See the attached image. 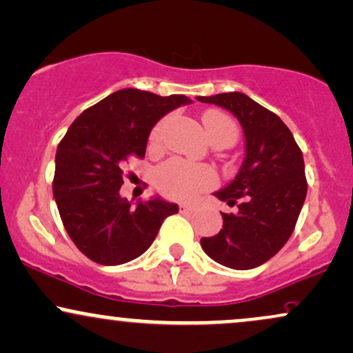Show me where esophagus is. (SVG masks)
<instances>
[{"instance_id": "obj_1", "label": "esophagus", "mask_w": 353, "mask_h": 353, "mask_svg": "<svg viewBox=\"0 0 353 353\" xmlns=\"http://www.w3.org/2000/svg\"><path fill=\"white\" fill-rule=\"evenodd\" d=\"M179 207H181V210H182V212H194V210H197V209H199V203L181 202V203H179Z\"/></svg>"}]
</instances>
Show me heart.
Listing matches in <instances>:
<instances>
[{
  "label": "heart",
  "mask_w": 353,
  "mask_h": 353,
  "mask_svg": "<svg viewBox=\"0 0 353 353\" xmlns=\"http://www.w3.org/2000/svg\"><path fill=\"white\" fill-rule=\"evenodd\" d=\"M202 125L205 130V134L209 139L223 138L235 139L236 126L230 117L222 112H205L202 114ZM163 123L154 126L151 133V143H158ZM158 188L161 192L168 197L179 199V201H190L195 195L202 190L210 189L215 184L217 177L210 168L201 164H190L188 161H182L179 158H172L161 165L156 174Z\"/></svg>",
  "instance_id": "b5f03b06"
}]
</instances>
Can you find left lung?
Returning <instances> with one entry per match:
<instances>
[{
	"mask_svg": "<svg viewBox=\"0 0 353 353\" xmlns=\"http://www.w3.org/2000/svg\"><path fill=\"white\" fill-rule=\"evenodd\" d=\"M228 110L240 121L245 158L235 179L214 192L235 214L201 246L214 261L232 270H252L273 258L290 240L307 192L303 152L281 118L240 92L197 97Z\"/></svg>",
	"mask_w": 353,
	"mask_h": 353,
	"instance_id": "1",
	"label": "left lung"
}]
</instances>
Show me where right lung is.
I'll return each instance as SVG.
<instances>
[{
	"label": "right lung",
	"mask_w": 353,
	"mask_h": 353,
	"mask_svg": "<svg viewBox=\"0 0 353 353\" xmlns=\"http://www.w3.org/2000/svg\"><path fill=\"white\" fill-rule=\"evenodd\" d=\"M189 103L185 95L123 88L85 110L59 143L54 199L72 241L92 261L117 266L134 260L150 248L163 220L179 212L159 195L133 205L120 188L126 161L144 158L156 123Z\"/></svg>",
	"instance_id": "add662e5"
}]
</instances>
